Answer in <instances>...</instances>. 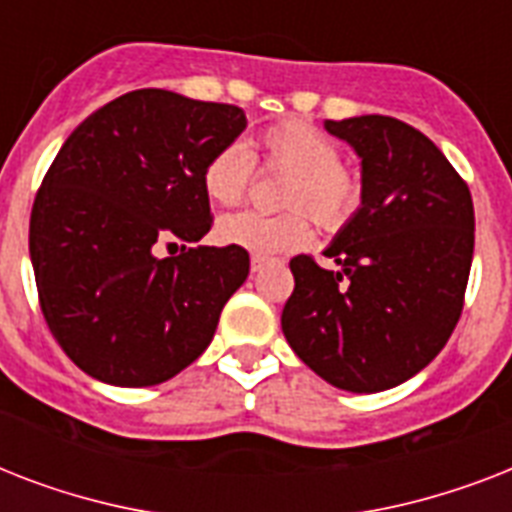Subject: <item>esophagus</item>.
<instances>
[{"instance_id": "esophagus-1", "label": "esophagus", "mask_w": 512, "mask_h": 512, "mask_svg": "<svg viewBox=\"0 0 512 512\" xmlns=\"http://www.w3.org/2000/svg\"><path fill=\"white\" fill-rule=\"evenodd\" d=\"M265 265V257H257V255H252V273H257L260 271V268H263Z\"/></svg>"}]
</instances>
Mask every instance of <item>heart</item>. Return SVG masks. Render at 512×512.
I'll list each match as a JSON object with an SVG mask.
<instances>
[{
    "label": "heart",
    "mask_w": 512,
    "mask_h": 512,
    "mask_svg": "<svg viewBox=\"0 0 512 512\" xmlns=\"http://www.w3.org/2000/svg\"><path fill=\"white\" fill-rule=\"evenodd\" d=\"M255 164L287 175L279 204L289 212H239L217 223V241L247 249L249 255L297 252L311 241V223L305 211L324 231H340L356 217L364 201V183L356 172L342 167L335 140L300 119H287L260 132L255 151H247L239 143L217 148L201 170L204 193L220 207H236L247 196Z\"/></svg>",
    "instance_id": "1"
}]
</instances>
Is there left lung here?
Segmentation results:
<instances>
[{"label":"left lung","mask_w":512,"mask_h":512,"mask_svg":"<svg viewBox=\"0 0 512 512\" xmlns=\"http://www.w3.org/2000/svg\"><path fill=\"white\" fill-rule=\"evenodd\" d=\"M361 159L364 201L324 249L289 260L281 329L329 385L380 393L425 369L452 337L468 287L476 215L468 183L420 130L393 116L324 122Z\"/></svg>","instance_id":"obj_1"}]
</instances>
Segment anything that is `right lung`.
Wrapping results in <instances>:
<instances>
[{
	"instance_id": "right-lung-1",
	"label": "right lung",
	"mask_w": 512,
	"mask_h": 512,
	"mask_svg": "<svg viewBox=\"0 0 512 512\" xmlns=\"http://www.w3.org/2000/svg\"><path fill=\"white\" fill-rule=\"evenodd\" d=\"M244 127L241 108L151 87L68 135L36 193L28 252L44 321L82 372L148 388L207 350L249 252L188 244L212 228L201 170Z\"/></svg>"
}]
</instances>
